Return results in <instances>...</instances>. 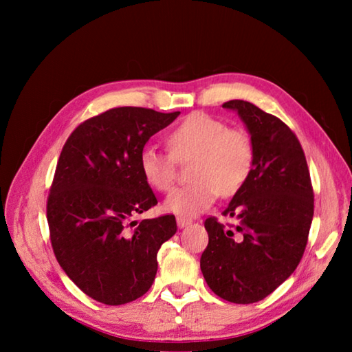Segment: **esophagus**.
I'll return each mask as SVG.
<instances>
[{"label": "esophagus", "mask_w": 352, "mask_h": 352, "mask_svg": "<svg viewBox=\"0 0 352 352\" xmlns=\"http://www.w3.org/2000/svg\"><path fill=\"white\" fill-rule=\"evenodd\" d=\"M190 223L189 219H184V217H177V225L178 228H184V226H188Z\"/></svg>", "instance_id": "34e87169"}]
</instances>
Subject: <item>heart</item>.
Wrapping results in <instances>:
<instances>
[{
	"mask_svg": "<svg viewBox=\"0 0 352 352\" xmlns=\"http://www.w3.org/2000/svg\"><path fill=\"white\" fill-rule=\"evenodd\" d=\"M168 152L142 148L140 169L148 186L168 190L175 180L177 162L190 163L188 186L172 190L164 210L180 217H194L208 210L222 192L231 195L250 177L254 162L253 140L245 130L228 129L222 119L192 113L168 135Z\"/></svg>",
	"mask_w": 352,
	"mask_h": 352,
	"instance_id": "obj_1",
	"label": "heart"
}]
</instances>
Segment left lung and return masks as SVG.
Segmentation results:
<instances>
[{
  "label": "left lung",
  "mask_w": 352,
  "mask_h": 352,
  "mask_svg": "<svg viewBox=\"0 0 352 352\" xmlns=\"http://www.w3.org/2000/svg\"><path fill=\"white\" fill-rule=\"evenodd\" d=\"M245 124L254 146L253 169L225 216V228L205 220L208 247L200 269L217 296L236 305L264 300L300 264L314 217V190L305 152L295 133L276 116L247 100H228Z\"/></svg>",
  "instance_id": "left-lung-1"
}]
</instances>
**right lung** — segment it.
I'll return each mask as SVG.
<instances>
[{
    "label": "right lung",
    "mask_w": 352,
    "mask_h": 352,
    "mask_svg": "<svg viewBox=\"0 0 352 352\" xmlns=\"http://www.w3.org/2000/svg\"><path fill=\"white\" fill-rule=\"evenodd\" d=\"M178 115L118 107L82 122L62 148L46 206L52 250L71 281L104 305L151 289L158 250L177 231L172 214L133 217L158 204L140 153Z\"/></svg>",
    "instance_id": "1"
}]
</instances>
